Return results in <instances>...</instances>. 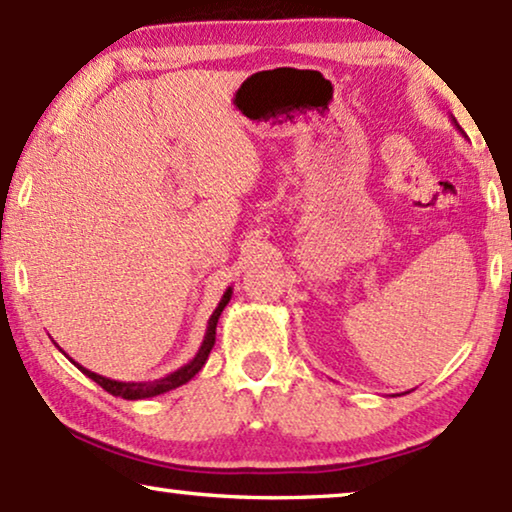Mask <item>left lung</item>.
<instances>
[{
	"label": "left lung",
	"mask_w": 512,
	"mask_h": 512,
	"mask_svg": "<svg viewBox=\"0 0 512 512\" xmlns=\"http://www.w3.org/2000/svg\"><path fill=\"white\" fill-rule=\"evenodd\" d=\"M454 126H456V121H454ZM456 128H459V126H456Z\"/></svg>",
	"instance_id": "1"
}]
</instances>
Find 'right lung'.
<instances>
[{
    "mask_svg": "<svg viewBox=\"0 0 512 512\" xmlns=\"http://www.w3.org/2000/svg\"><path fill=\"white\" fill-rule=\"evenodd\" d=\"M231 288H227V292H224L222 295V299H220V304H217V309L213 311V316H210V320H208V327H206V337H203V342H201V346H199V351H196V356L189 360L187 365H182L180 370H175V372H170V374H166V377L163 379H154V381H117V379H107V377H102V374H95V372H91V370H86L84 365H79V363H72L79 367L81 372L86 374L88 379H93L95 384H100L102 388H105L107 393H112V395H119V398H124V400H145V398H154V395H161V393H168V391H173V388H177V386H182V384H187L189 379H194L196 374H199V370L203 365H206V360H208V356H210V351H213V346H215V327H217V320H220V316H222V311H224V306L229 304V299H231Z\"/></svg>",
    "mask_w": 512,
    "mask_h": 512,
    "instance_id": "right-lung-1",
    "label": "right lung"
}]
</instances>
